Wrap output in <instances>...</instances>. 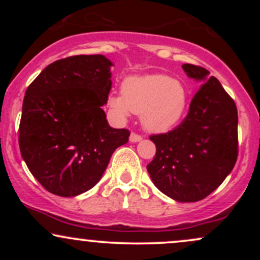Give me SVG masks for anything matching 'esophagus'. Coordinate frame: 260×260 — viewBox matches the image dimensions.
<instances>
[{"instance_id": "1", "label": "esophagus", "mask_w": 260, "mask_h": 260, "mask_svg": "<svg viewBox=\"0 0 260 260\" xmlns=\"http://www.w3.org/2000/svg\"><path fill=\"white\" fill-rule=\"evenodd\" d=\"M129 140L132 143L140 142V140H142V136H140V134H137V133H132V134H131V137H129Z\"/></svg>"}]
</instances>
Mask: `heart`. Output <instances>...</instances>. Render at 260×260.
Listing matches in <instances>:
<instances>
[{"instance_id": "heart-1", "label": "heart", "mask_w": 260, "mask_h": 260, "mask_svg": "<svg viewBox=\"0 0 260 260\" xmlns=\"http://www.w3.org/2000/svg\"><path fill=\"white\" fill-rule=\"evenodd\" d=\"M111 109L122 118L140 115L149 132H168L180 122L187 107V90L181 80L166 74L129 77L122 84V95H113Z\"/></svg>"}]
</instances>
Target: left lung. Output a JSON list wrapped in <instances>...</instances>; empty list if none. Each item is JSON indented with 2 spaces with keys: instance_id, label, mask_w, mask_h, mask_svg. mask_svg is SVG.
<instances>
[{
  "instance_id": "8db88e82",
  "label": "left lung",
  "mask_w": 260,
  "mask_h": 260,
  "mask_svg": "<svg viewBox=\"0 0 260 260\" xmlns=\"http://www.w3.org/2000/svg\"><path fill=\"white\" fill-rule=\"evenodd\" d=\"M202 80L184 120L168 133L153 134L156 147L147 169L154 184L177 202H198L215 190L234 169L238 155L235 101L215 77L199 66H182Z\"/></svg>"
}]
</instances>
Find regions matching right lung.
<instances>
[{
	"label": "right lung",
	"instance_id": "1",
	"mask_svg": "<svg viewBox=\"0 0 260 260\" xmlns=\"http://www.w3.org/2000/svg\"><path fill=\"white\" fill-rule=\"evenodd\" d=\"M112 62L78 55L52 62L25 91L19 148L29 171L59 197L82 194L100 181L129 131L109 126L103 107Z\"/></svg>",
	"mask_w": 260,
	"mask_h": 260
}]
</instances>
